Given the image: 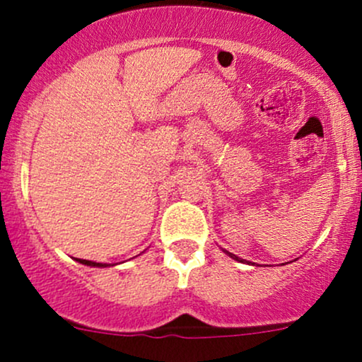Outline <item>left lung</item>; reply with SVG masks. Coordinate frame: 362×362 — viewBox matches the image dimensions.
Listing matches in <instances>:
<instances>
[{"mask_svg":"<svg viewBox=\"0 0 362 362\" xmlns=\"http://www.w3.org/2000/svg\"><path fill=\"white\" fill-rule=\"evenodd\" d=\"M223 252H224V253H226V255H228V257H231V259H233V260H238V262H243V264H252V262H248V260H245V259H240V257H236V255H235V253H231V252H228V250H224V248H223Z\"/></svg>","mask_w":362,"mask_h":362,"instance_id":"obj_1","label":"left lung"}]
</instances>
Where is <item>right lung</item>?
Listing matches in <instances>:
<instances>
[{"label":"right lung","mask_w":362,"mask_h":362,"mask_svg":"<svg viewBox=\"0 0 362 362\" xmlns=\"http://www.w3.org/2000/svg\"><path fill=\"white\" fill-rule=\"evenodd\" d=\"M76 262H80L83 265H90V267H110V265L115 264H102V262H93V260H85V259H74Z\"/></svg>","instance_id":"obj_1"}]
</instances>
